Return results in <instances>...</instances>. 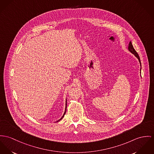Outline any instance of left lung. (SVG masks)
Here are the masks:
<instances>
[{
    "label": "left lung",
    "mask_w": 154,
    "mask_h": 154,
    "mask_svg": "<svg viewBox=\"0 0 154 154\" xmlns=\"http://www.w3.org/2000/svg\"><path fill=\"white\" fill-rule=\"evenodd\" d=\"M128 50L130 51L131 53H132V54H134V55H135V56L136 57H137V59H138L139 60V61H140V64H141V60H140V56H138V53H137V52L135 51V50L134 49V48L133 47V46H132V43H131V42H130V43H129V45H128Z\"/></svg>",
    "instance_id": "8db88e82"
}]
</instances>
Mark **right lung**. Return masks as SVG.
Returning a JSON list of instances; mask_svg holds the SVG:
<instances>
[{
    "mask_svg": "<svg viewBox=\"0 0 154 154\" xmlns=\"http://www.w3.org/2000/svg\"><path fill=\"white\" fill-rule=\"evenodd\" d=\"M66 108H67V100H66V109H65V111H64V114H63V116H62V117L61 118V119H60L59 120V121H57V122H58V121H59L60 120H61V119H63V117L64 116V115H65V114H66Z\"/></svg>",
    "mask_w": 154,
    "mask_h": 154,
    "instance_id": "obj_1",
    "label": "right lung"
}]
</instances>
